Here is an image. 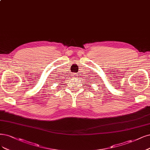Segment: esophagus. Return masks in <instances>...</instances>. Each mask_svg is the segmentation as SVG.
<instances>
[{
  "instance_id": "34e87169",
  "label": "esophagus",
  "mask_w": 150,
  "mask_h": 150,
  "mask_svg": "<svg viewBox=\"0 0 150 150\" xmlns=\"http://www.w3.org/2000/svg\"><path fill=\"white\" fill-rule=\"evenodd\" d=\"M76 76H77V74H76V73L73 74V77H76Z\"/></svg>"
}]
</instances>
